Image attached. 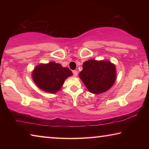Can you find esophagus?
Listing matches in <instances>:
<instances>
[{
  "label": "esophagus",
  "instance_id": "1",
  "mask_svg": "<svg viewBox=\"0 0 149 149\" xmlns=\"http://www.w3.org/2000/svg\"><path fill=\"white\" fill-rule=\"evenodd\" d=\"M73 74H74V77H76L78 75V72L77 71V70H74V71H73Z\"/></svg>",
  "mask_w": 149,
  "mask_h": 149
}]
</instances>
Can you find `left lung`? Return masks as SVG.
Returning a JSON list of instances; mask_svg holds the SVG:
<instances>
[{
  "label": "left lung",
  "instance_id": "obj_1",
  "mask_svg": "<svg viewBox=\"0 0 149 149\" xmlns=\"http://www.w3.org/2000/svg\"><path fill=\"white\" fill-rule=\"evenodd\" d=\"M79 77L93 94H100L110 89L116 79L115 64L108 60H89L83 64Z\"/></svg>",
  "mask_w": 149,
  "mask_h": 149
}]
</instances>
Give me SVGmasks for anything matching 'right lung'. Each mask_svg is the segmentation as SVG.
Listing matches in <instances>:
<instances>
[{
	"label": "right lung",
	"instance_id": "obj_1",
	"mask_svg": "<svg viewBox=\"0 0 149 149\" xmlns=\"http://www.w3.org/2000/svg\"><path fill=\"white\" fill-rule=\"evenodd\" d=\"M72 75L69 68L50 62L37 65L33 70L31 76L39 89L47 93H56L61 89L65 80Z\"/></svg>",
	"mask_w": 149,
	"mask_h": 149
}]
</instances>
